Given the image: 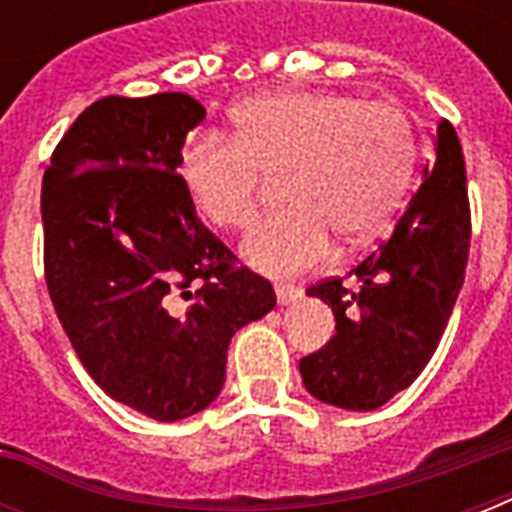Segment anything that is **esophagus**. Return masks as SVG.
<instances>
[{
    "instance_id": "obj_1",
    "label": "esophagus",
    "mask_w": 512,
    "mask_h": 512,
    "mask_svg": "<svg viewBox=\"0 0 512 512\" xmlns=\"http://www.w3.org/2000/svg\"><path fill=\"white\" fill-rule=\"evenodd\" d=\"M297 297H300V289L297 287H289V284H276V300H279V305L295 303Z\"/></svg>"
}]
</instances>
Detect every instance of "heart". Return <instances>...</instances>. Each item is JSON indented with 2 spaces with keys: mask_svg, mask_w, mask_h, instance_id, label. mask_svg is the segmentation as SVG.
<instances>
[{
  "mask_svg": "<svg viewBox=\"0 0 512 512\" xmlns=\"http://www.w3.org/2000/svg\"><path fill=\"white\" fill-rule=\"evenodd\" d=\"M231 135L204 132L177 159L191 207L223 231L255 223L263 180L281 177L279 212L249 233L244 257L268 276H297L342 247L372 241L412 183L417 143L393 103L284 90L231 111Z\"/></svg>",
  "mask_w": 512,
  "mask_h": 512,
  "instance_id": "b5f03b06",
  "label": "heart"
}]
</instances>
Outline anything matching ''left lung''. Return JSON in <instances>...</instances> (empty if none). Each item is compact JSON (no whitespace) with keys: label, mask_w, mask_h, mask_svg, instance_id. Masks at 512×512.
<instances>
[{"label":"left lung","mask_w":512,"mask_h":512,"mask_svg":"<svg viewBox=\"0 0 512 512\" xmlns=\"http://www.w3.org/2000/svg\"><path fill=\"white\" fill-rule=\"evenodd\" d=\"M470 252L465 156L441 119L433 162L393 233L342 279L313 284L308 295L332 305L335 337L300 358L308 393L324 404L372 412L409 388L436 353L454 311Z\"/></svg>","instance_id":"left-lung-1"}]
</instances>
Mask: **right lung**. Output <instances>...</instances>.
Returning <instances> with one entry per match:
<instances>
[{"mask_svg": "<svg viewBox=\"0 0 512 512\" xmlns=\"http://www.w3.org/2000/svg\"><path fill=\"white\" fill-rule=\"evenodd\" d=\"M185 92L84 108L42 180L44 279L90 377L119 404L175 422L225 382L228 342L273 311L257 276L196 217L177 159L204 122Z\"/></svg>", "mask_w": 512, "mask_h": 512, "instance_id": "add662e5", "label": "right lung"}]
</instances>
